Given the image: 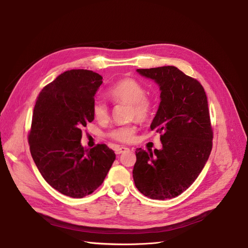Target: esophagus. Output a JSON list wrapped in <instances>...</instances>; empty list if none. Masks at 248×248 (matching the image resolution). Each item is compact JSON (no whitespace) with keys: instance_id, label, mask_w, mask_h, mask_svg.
Returning <instances> with one entry per match:
<instances>
[{"instance_id":"obj_1","label":"esophagus","mask_w":248,"mask_h":248,"mask_svg":"<svg viewBox=\"0 0 248 248\" xmlns=\"http://www.w3.org/2000/svg\"><path fill=\"white\" fill-rule=\"evenodd\" d=\"M126 151H129V148L126 147V146H118V147L114 148V152L117 155H121V154H123Z\"/></svg>"}]
</instances>
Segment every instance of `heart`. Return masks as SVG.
<instances>
[{
  "mask_svg": "<svg viewBox=\"0 0 248 248\" xmlns=\"http://www.w3.org/2000/svg\"><path fill=\"white\" fill-rule=\"evenodd\" d=\"M108 96L113 104H128V117L137 118L140 122H146L151 118L154 109L152 98L146 94L145 87L133 78H123L115 81L107 91ZM92 113L98 122L108 119V108L102 101H94ZM137 125L127 124L109 130L107 137L114 141L129 143L137 137Z\"/></svg>",
  "mask_w": 248,
  "mask_h": 248,
  "instance_id": "heart-1",
  "label": "heart"
}]
</instances>
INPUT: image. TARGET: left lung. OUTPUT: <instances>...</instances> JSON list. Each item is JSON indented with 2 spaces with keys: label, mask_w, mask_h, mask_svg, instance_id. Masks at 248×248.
I'll list each match as a JSON object with an SVG mask.
<instances>
[{
  "label": "left lung",
  "mask_w": 248,
  "mask_h": 248,
  "mask_svg": "<svg viewBox=\"0 0 248 248\" xmlns=\"http://www.w3.org/2000/svg\"><path fill=\"white\" fill-rule=\"evenodd\" d=\"M160 88V104L151 129L160 134L161 150L136 151L137 188L152 200L186 191L202 172L212 148L207 97L201 82L172 65L138 69Z\"/></svg>",
  "instance_id": "left-lung-1"
}]
</instances>
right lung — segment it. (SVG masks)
<instances>
[{"instance_id":"add662e5","label":"right lung","mask_w":248,"mask_h":248,"mask_svg":"<svg viewBox=\"0 0 248 248\" xmlns=\"http://www.w3.org/2000/svg\"><path fill=\"white\" fill-rule=\"evenodd\" d=\"M103 77L93 71L61 74L40 92L28 141L46 183L61 193L81 199L102 186L115 154L105 144H80L81 129L93 121L92 106Z\"/></svg>"}]
</instances>
